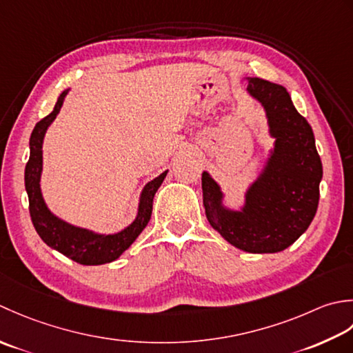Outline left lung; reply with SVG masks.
Wrapping results in <instances>:
<instances>
[{
  "label": "left lung",
  "instance_id": "left-lung-1",
  "mask_svg": "<svg viewBox=\"0 0 353 353\" xmlns=\"http://www.w3.org/2000/svg\"><path fill=\"white\" fill-rule=\"evenodd\" d=\"M250 97L262 105L274 143L262 170L251 181L239 208L225 203V193L203 172L205 216L213 230L247 253H279L303 234L315 216L323 178L312 128L294 106L282 85L245 77Z\"/></svg>",
  "mask_w": 353,
  "mask_h": 353
}]
</instances>
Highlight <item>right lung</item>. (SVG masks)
<instances>
[{
  "label": "right lung",
  "instance_id": "right-lung-1",
  "mask_svg": "<svg viewBox=\"0 0 353 353\" xmlns=\"http://www.w3.org/2000/svg\"><path fill=\"white\" fill-rule=\"evenodd\" d=\"M70 88L62 91L57 97L54 110L46 119L36 123L30 135V158L26 166L24 181L26 192L30 205V216L36 233L50 248L59 251L65 257L82 265H103L117 261L125 251L132 245L139 234L145 230L152 214V203L158 187L164 181L169 170L155 176L145 184L137 205L134 221L117 233H99L94 230L83 228L63 221L50 210L41 189L42 176V145L50 125L59 114Z\"/></svg>",
  "mask_w": 353,
  "mask_h": 353
}]
</instances>
